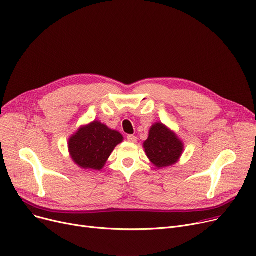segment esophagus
<instances>
[{"mask_svg": "<svg viewBox=\"0 0 256 256\" xmlns=\"http://www.w3.org/2000/svg\"><path fill=\"white\" fill-rule=\"evenodd\" d=\"M126 139H128V141L130 142V143H136V142H137V137L134 136V135H128V136L126 137Z\"/></svg>", "mask_w": 256, "mask_h": 256, "instance_id": "1", "label": "esophagus"}]
</instances>
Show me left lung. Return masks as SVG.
<instances>
[{"mask_svg": "<svg viewBox=\"0 0 256 256\" xmlns=\"http://www.w3.org/2000/svg\"><path fill=\"white\" fill-rule=\"evenodd\" d=\"M146 156L158 168L176 163L182 154L184 145L163 124H156L150 130L148 139L144 142Z\"/></svg>", "mask_w": 256, "mask_h": 256, "instance_id": "left-lung-1", "label": "left lung"}]
</instances>
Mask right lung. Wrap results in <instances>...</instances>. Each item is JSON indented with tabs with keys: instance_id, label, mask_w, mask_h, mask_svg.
Segmentation results:
<instances>
[{
	"instance_id": "obj_1",
	"label": "right lung",
	"mask_w": 256,
	"mask_h": 256,
	"mask_svg": "<svg viewBox=\"0 0 256 256\" xmlns=\"http://www.w3.org/2000/svg\"><path fill=\"white\" fill-rule=\"evenodd\" d=\"M121 134L93 121L80 128L68 141L74 162L84 169L100 170L117 144L122 142Z\"/></svg>"
}]
</instances>
